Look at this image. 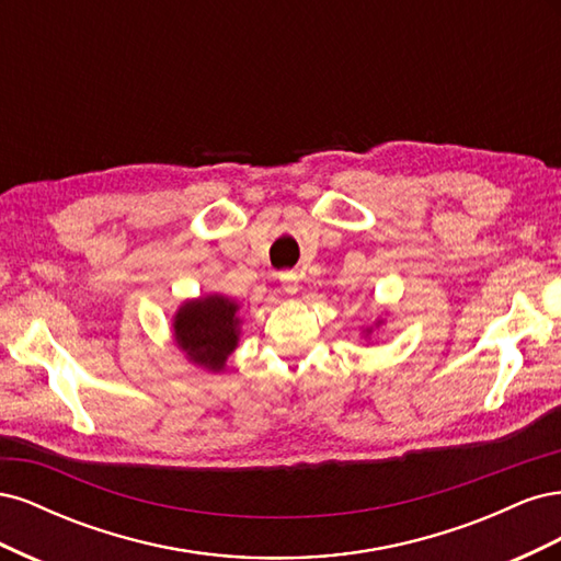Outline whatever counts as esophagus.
Masks as SVG:
<instances>
[{"instance_id":"1","label":"esophagus","mask_w":561,"mask_h":561,"mask_svg":"<svg viewBox=\"0 0 561 561\" xmlns=\"http://www.w3.org/2000/svg\"><path fill=\"white\" fill-rule=\"evenodd\" d=\"M280 285H283V290H285L287 295H297V290H299V278H297L295 271H283V274H280Z\"/></svg>"}]
</instances>
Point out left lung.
I'll use <instances>...</instances> for the list:
<instances>
[{
  "instance_id": "left-lung-1",
  "label": "left lung",
  "mask_w": 561,
  "mask_h": 561,
  "mask_svg": "<svg viewBox=\"0 0 561 561\" xmlns=\"http://www.w3.org/2000/svg\"><path fill=\"white\" fill-rule=\"evenodd\" d=\"M369 332H371V328H369V330H367V334H369Z\"/></svg>"
}]
</instances>
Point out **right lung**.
Segmentation results:
<instances>
[{
    "mask_svg": "<svg viewBox=\"0 0 561 561\" xmlns=\"http://www.w3.org/2000/svg\"><path fill=\"white\" fill-rule=\"evenodd\" d=\"M239 304L225 295L184 301L173 318L175 344L190 363L208 371L225 369L227 358L239 346Z\"/></svg>",
    "mask_w": 561,
    "mask_h": 561,
    "instance_id": "right-lung-1",
    "label": "right lung"
}]
</instances>
